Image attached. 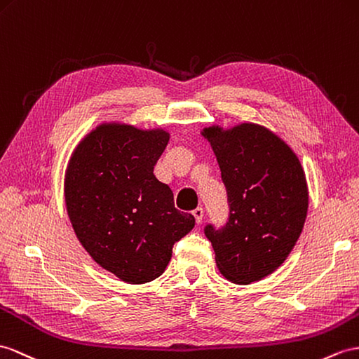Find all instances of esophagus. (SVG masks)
Masks as SVG:
<instances>
[{
  "instance_id": "esophagus-1",
  "label": "esophagus",
  "mask_w": 359,
  "mask_h": 359,
  "mask_svg": "<svg viewBox=\"0 0 359 359\" xmlns=\"http://www.w3.org/2000/svg\"><path fill=\"white\" fill-rule=\"evenodd\" d=\"M194 216H195V219H196V224L203 222V219H204V210H203V207L195 208L194 210Z\"/></svg>"
}]
</instances>
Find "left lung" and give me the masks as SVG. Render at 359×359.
<instances>
[{"instance_id": "obj_1", "label": "left lung", "mask_w": 359, "mask_h": 359, "mask_svg": "<svg viewBox=\"0 0 359 359\" xmlns=\"http://www.w3.org/2000/svg\"><path fill=\"white\" fill-rule=\"evenodd\" d=\"M221 169L230 205L221 230L205 226L221 274L233 283L262 280L280 266L299 241L309 194L299 156L257 123L201 130Z\"/></svg>"}]
</instances>
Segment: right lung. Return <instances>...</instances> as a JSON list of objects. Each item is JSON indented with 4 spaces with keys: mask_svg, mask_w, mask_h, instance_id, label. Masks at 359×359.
Listing matches in <instances>:
<instances>
[{
    "mask_svg": "<svg viewBox=\"0 0 359 359\" xmlns=\"http://www.w3.org/2000/svg\"><path fill=\"white\" fill-rule=\"evenodd\" d=\"M169 138L164 128L103 121L79 142L65 170L67 213L79 242L95 264L130 285L160 277L173 243L195 226L154 175Z\"/></svg>",
    "mask_w": 359,
    "mask_h": 359,
    "instance_id": "obj_1",
    "label": "right lung"
}]
</instances>
